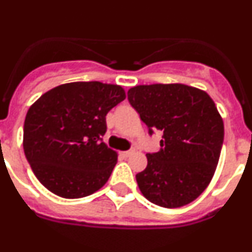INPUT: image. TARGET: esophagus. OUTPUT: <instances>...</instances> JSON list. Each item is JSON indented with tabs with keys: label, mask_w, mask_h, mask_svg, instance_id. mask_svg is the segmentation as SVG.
<instances>
[{
	"label": "esophagus",
	"mask_w": 252,
	"mask_h": 252,
	"mask_svg": "<svg viewBox=\"0 0 252 252\" xmlns=\"http://www.w3.org/2000/svg\"><path fill=\"white\" fill-rule=\"evenodd\" d=\"M134 150H126V152H121V155L123 157V158H128L129 155L133 154Z\"/></svg>",
	"instance_id": "esophagus-1"
}]
</instances>
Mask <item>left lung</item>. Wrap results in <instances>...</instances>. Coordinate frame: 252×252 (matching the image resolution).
Returning <instances> with one entry per match:
<instances>
[{
    "label": "left lung",
    "instance_id": "obj_1",
    "mask_svg": "<svg viewBox=\"0 0 252 252\" xmlns=\"http://www.w3.org/2000/svg\"><path fill=\"white\" fill-rule=\"evenodd\" d=\"M128 99L153 130L163 131L160 150L148 153L135 175L142 194L163 208L191 203L213 179L224 142V123L206 92L185 84L135 86Z\"/></svg>",
    "mask_w": 252,
    "mask_h": 252
}]
</instances>
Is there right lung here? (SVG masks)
<instances>
[{"label": "right lung", "mask_w": 252, "mask_h": 252, "mask_svg": "<svg viewBox=\"0 0 252 252\" xmlns=\"http://www.w3.org/2000/svg\"><path fill=\"white\" fill-rule=\"evenodd\" d=\"M124 99L126 92L117 84L73 82L46 92L31 105L23 150L44 188L78 199L108 182L118 155L102 142L105 115Z\"/></svg>", "instance_id": "right-lung-1"}]
</instances>
